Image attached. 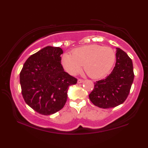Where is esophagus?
I'll return each mask as SVG.
<instances>
[{"label": "esophagus", "mask_w": 148, "mask_h": 148, "mask_svg": "<svg viewBox=\"0 0 148 148\" xmlns=\"http://www.w3.org/2000/svg\"><path fill=\"white\" fill-rule=\"evenodd\" d=\"M83 82H84V80L82 79H77V84H81Z\"/></svg>", "instance_id": "esophagus-1"}]
</instances>
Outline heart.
<instances>
[{"label":"heart","instance_id":"heart-1","mask_svg":"<svg viewBox=\"0 0 148 148\" xmlns=\"http://www.w3.org/2000/svg\"><path fill=\"white\" fill-rule=\"evenodd\" d=\"M115 60L116 54L112 48L91 44L76 48L72 55L64 53L61 63L65 71L71 75L78 73L84 64V71L90 77L99 79L109 73Z\"/></svg>","mask_w":148,"mask_h":148}]
</instances>
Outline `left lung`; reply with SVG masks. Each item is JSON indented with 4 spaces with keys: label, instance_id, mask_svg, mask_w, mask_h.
I'll list each match as a JSON object with an SVG mask.
<instances>
[{
    "label": "left lung",
    "instance_id": "obj_1",
    "mask_svg": "<svg viewBox=\"0 0 148 148\" xmlns=\"http://www.w3.org/2000/svg\"><path fill=\"white\" fill-rule=\"evenodd\" d=\"M116 49V62L113 71L106 78L95 82L89 95L92 103L101 108H111L123 103L134 80L131 59L122 49Z\"/></svg>",
    "mask_w": 148,
    "mask_h": 148
}]
</instances>
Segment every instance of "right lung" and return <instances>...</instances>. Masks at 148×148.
Here are the masks:
<instances>
[{
    "mask_svg": "<svg viewBox=\"0 0 148 148\" xmlns=\"http://www.w3.org/2000/svg\"><path fill=\"white\" fill-rule=\"evenodd\" d=\"M59 47L47 46L30 56L20 72L24 101L38 113L48 116L64 107L69 87L77 79L64 71Z\"/></svg>",
    "mask_w": 148,
    "mask_h": 148,
    "instance_id": "obj_1",
    "label": "right lung"
}]
</instances>
